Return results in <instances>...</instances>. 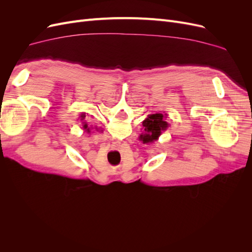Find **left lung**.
Wrapping results in <instances>:
<instances>
[{"instance_id": "8db88e82", "label": "left lung", "mask_w": 252, "mask_h": 252, "mask_svg": "<svg viewBox=\"0 0 252 252\" xmlns=\"http://www.w3.org/2000/svg\"><path fill=\"white\" fill-rule=\"evenodd\" d=\"M143 127L145 133L140 135V139L143 143H150L158 139L159 134L168 127V123L164 120L162 113H156L151 114L143 122Z\"/></svg>"}]
</instances>
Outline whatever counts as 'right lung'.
Returning a JSON list of instances; mask_svg holds the SVG:
<instances>
[{"instance_id":"1","label":"right lung","mask_w":252,"mask_h":252,"mask_svg":"<svg viewBox=\"0 0 252 252\" xmlns=\"http://www.w3.org/2000/svg\"><path fill=\"white\" fill-rule=\"evenodd\" d=\"M85 118H86V117H85V113H82V114H81V121H83V120L85 119ZM84 123H85V122H84ZM83 128L85 129V130H87L88 132H90V131H89V128H88V126H87V124H86V123H85V125L83 126Z\"/></svg>"}]
</instances>
